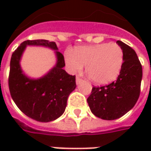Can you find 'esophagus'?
Returning <instances> with one entry per match:
<instances>
[{
  "label": "esophagus",
  "instance_id": "34e87169",
  "mask_svg": "<svg viewBox=\"0 0 151 151\" xmlns=\"http://www.w3.org/2000/svg\"><path fill=\"white\" fill-rule=\"evenodd\" d=\"M81 81H82V80H81V79L80 78V77H78V76H77V77H76V84H80V83L81 82Z\"/></svg>",
  "mask_w": 151,
  "mask_h": 151
}]
</instances>
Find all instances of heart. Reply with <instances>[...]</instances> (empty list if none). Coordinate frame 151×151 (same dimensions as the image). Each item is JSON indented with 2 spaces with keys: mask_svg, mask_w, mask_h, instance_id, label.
<instances>
[{
  "mask_svg": "<svg viewBox=\"0 0 151 151\" xmlns=\"http://www.w3.org/2000/svg\"><path fill=\"white\" fill-rule=\"evenodd\" d=\"M124 51L114 43L79 46L74 51L65 52V60L68 70L78 73L85 65L86 71L94 83L105 85L119 76L124 64Z\"/></svg>",
  "mask_w": 151,
  "mask_h": 151,
  "instance_id": "heart-1",
  "label": "heart"
}]
</instances>
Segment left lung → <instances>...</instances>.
Instances as JSON below:
<instances>
[{
    "mask_svg": "<svg viewBox=\"0 0 151 151\" xmlns=\"http://www.w3.org/2000/svg\"><path fill=\"white\" fill-rule=\"evenodd\" d=\"M124 51V64L117 80L103 86H93L87 102L91 113L104 120L119 119L132 109L139 99L142 65L135 51L118 40Z\"/></svg>",
    "mask_w": 151,
    "mask_h": 151,
    "instance_id": "8db88e82",
    "label": "left lung"
}]
</instances>
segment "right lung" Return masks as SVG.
<instances>
[{
    "label": "right lung",
    "mask_w": 151,
    "mask_h": 151,
    "mask_svg": "<svg viewBox=\"0 0 151 151\" xmlns=\"http://www.w3.org/2000/svg\"><path fill=\"white\" fill-rule=\"evenodd\" d=\"M27 45L44 46L56 50L55 66L39 79L28 78L20 66L21 55ZM55 42L45 39L27 40L15 50L11 58L8 85L12 98L17 107L27 117L38 122H50L64 113L69 95L76 89V76L63 69L64 56L57 51Z\"/></svg>",
    "instance_id": "right-lung-1"
}]
</instances>
